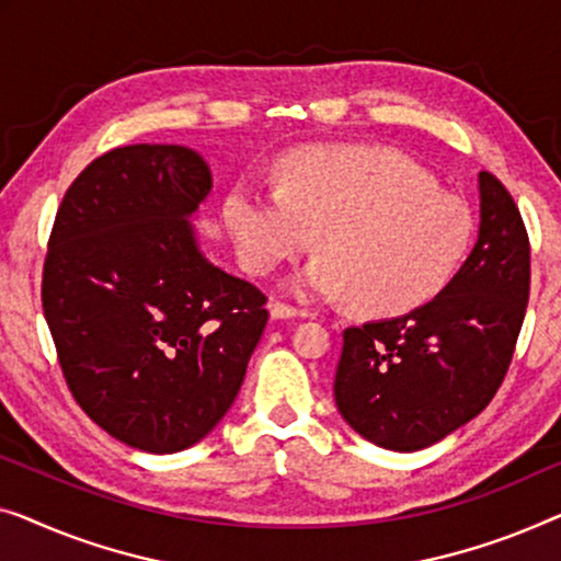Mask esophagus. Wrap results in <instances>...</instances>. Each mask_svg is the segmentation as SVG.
I'll use <instances>...</instances> for the list:
<instances>
[{
    "label": "esophagus",
    "mask_w": 561,
    "mask_h": 561,
    "mask_svg": "<svg viewBox=\"0 0 561 561\" xmlns=\"http://www.w3.org/2000/svg\"><path fill=\"white\" fill-rule=\"evenodd\" d=\"M305 312L299 307H291L287 302H274L272 305V317L274 320H287V317H302Z\"/></svg>",
    "instance_id": "1"
}]
</instances>
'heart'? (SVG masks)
Returning a JSON list of instances; mask_svg holds the SVG:
<instances>
[{
  "label": "heart",
  "mask_w": 561,
  "mask_h": 561,
  "mask_svg": "<svg viewBox=\"0 0 561 561\" xmlns=\"http://www.w3.org/2000/svg\"><path fill=\"white\" fill-rule=\"evenodd\" d=\"M227 224L252 274L317 256L295 289L347 297L370 317H398L431 302L454 279L471 244V211L443 194L411 158L386 148H314L295 156L284 191L241 186Z\"/></svg>",
  "instance_id": "1"
}]
</instances>
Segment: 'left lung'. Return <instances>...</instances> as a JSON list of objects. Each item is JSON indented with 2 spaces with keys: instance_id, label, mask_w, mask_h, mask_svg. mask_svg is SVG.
<instances>
[{
  "instance_id": "1",
  "label": "left lung",
  "mask_w": 561,
  "mask_h": 561,
  "mask_svg": "<svg viewBox=\"0 0 561 561\" xmlns=\"http://www.w3.org/2000/svg\"><path fill=\"white\" fill-rule=\"evenodd\" d=\"M479 239L438 297L342 332L334 403L375 446L417 450L479 415L512 365L531 282L519 206L479 173Z\"/></svg>"
}]
</instances>
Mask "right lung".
Wrapping results in <instances>:
<instances>
[{"mask_svg": "<svg viewBox=\"0 0 561 561\" xmlns=\"http://www.w3.org/2000/svg\"><path fill=\"white\" fill-rule=\"evenodd\" d=\"M211 171L183 146H123L85 165L57 208L42 309L72 398L128 446H194L244 382L266 295L198 252L188 216Z\"/></svg>", "mask_w": 561, "mask_h": 561, "instance_id": "add662e5", "label": "right lung"}]
</instances>
